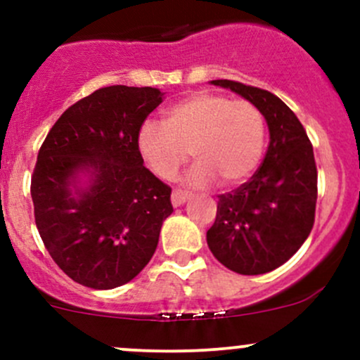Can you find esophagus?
<instances>
[{
  "mask_svg": "<svg viewBox=\"0 0 360 360\" xmlns=\"http://www.w3.org/2000/svg\"><path fill=\"white\" fill-rule=\"evenodd\" d=\"M188 197H190V195H188L186 191H183V190H174L172 195H170V198H172V205H174V207L183 205V203L188 200Z\"/></svg>",
  "mask_w": 360,
  "mask_h": 360,
  "instance_id": "34e87169",
  "label": "esophagus"
}]
</instances>
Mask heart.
<instances>
[{"label":"heart","mask_w":360,"mask_h":360,"mask_svg":"<svg viewBox=\"0 0 360 360\" xmlns=\"http://www.w3.org/2000/svg\"><path fill=\"white\" fill-rule=\"evenodd\" d=\"M141 157L162 179H172L191 155V186L216 179L235 184L252 174L264 148V118L250 101L195 92L170 106L163 123L148 122L137 137Z\"/></svg>","instance_id":"obj_1"}]
</instances>
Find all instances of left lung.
I'll use <instances>...</instances> for the list:
<instances>
[{"label":"left lung","instance_id":"obj_1","mask_svg":"<svg viewBox=\"0 0 360 360\" xmlns=\"http://www.w3.org/2000/svg\"><path fill=\"white\" fill-rule=\"evenodd\" d=\"M250 101L264 116L270 144L248 183L219 195L207 244L221 264L240 275H261L284 264L314 228L317 165L297 116L277 96L233 79H212Z\"/></svg>","mask_w":360,"mask_h":360}]
</instances>
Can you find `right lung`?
I'll return each mask as SVG.
<instances>
[{"instance_id":"obj_1","label":"right lung","mask_w":360,"mask_h":360,"mask_svg":"<svg viewBox=\"0 0 360 360\" xmlns=\"http://www.w3.org/2000/svg\"><path fill=\"white\" fill-rule=\"evenodd\" d=\"M162 97L151 86H104L69 106L39 148L31 177L36 228L78 284L115 289L153 257L172 190L144 167L137 137ZM82 172L86 187L77 184Z\"/></svg>"}]
</instances>
